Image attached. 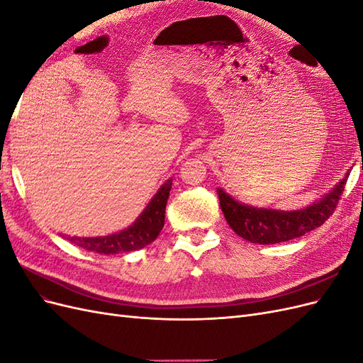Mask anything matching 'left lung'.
Returning a JSON list of instances; mask_svg holds the SVG:
<instances>
[{"label": "left lung", "mask_w": 363, "mask_h": 363, "mask_svg": "<svg viewBox=\"0 0 363 363\" xmlns=\"http://www.w3.org/2000/svg\"><path fill=\"white\" fill-rule=\"evenodd\" d=\"M348 172L320 201L292 212L247 206L232 199L223 189L218 188L216 192L225 221L233 232L252 244L269 245L300 238L323 225L333 215L340 194L344 192Z\"/></svg>", "instance_id": "left-lung-1"}]
</instances>
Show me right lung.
<instances>
[{
    "label": "right lung",
    "instance_id": "1",
    "mask_svg": "<svg viewBox=\"0 0 363 363\" xmlns=\"http://www.w3.org/2000/svg\"><path fill=\"white\" fill-rule=\"evenodd\" d=\"M172 180H167L157 194L152 196L144 212L128 228L119 233L98 238H77L68 236L69 242L82 247L87 251L100 252V255H118V252L135 251L147 247L162 232L164 224V207L169 196Z\"/></svg>",
    "mask_w": 363,
    "mask_h": 363
}]
</instances>
